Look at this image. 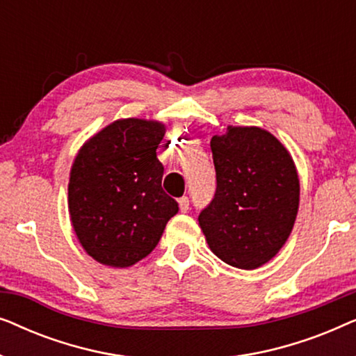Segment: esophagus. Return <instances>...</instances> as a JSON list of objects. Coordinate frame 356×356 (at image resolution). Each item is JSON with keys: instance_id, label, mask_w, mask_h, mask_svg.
<instances>
[{"instance_id": "1", "label": "esophagus", "mask_w": 356, "mask_h": 356, "mask_svg": "<svg viewBox=\"0 0 356 356\" xmlns=\"http://www.w3.org/2000/svg\"><path fill=\"white\" fill-rule=\"evenodd\" d=\"M179 211L181 212H188L189 211V197L188 196H183L179 197Z\"/></svg>"}]
</instances>
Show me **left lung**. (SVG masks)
Instances as JSON below:
<instances>
[{
  "label": "left lung",
  "mask_w": 356,
  "mask_h": 356,
  "mask_svg": "<svg viewBox=\"0 0 356 356\" xmlns=\"http://www.w3.org/2000/svg\"><path fill=\"white\" fill-rule=\"evenodd\" d=\"M217 189L199 213L213 254L238 269H256L274 257L293 228L300 181L293 160L261 128L213 136Z\"/></svg>",
  "instance_id": "8db88e82"
}]
</instances>
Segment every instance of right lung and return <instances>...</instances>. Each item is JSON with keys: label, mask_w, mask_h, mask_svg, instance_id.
<instances>
[{"label": "right lung", "mask_w": 356, "mask_h": 356, "mask_svg": "<svg viewBox=\"0 0 356 356\" xmlns=\"http://www.w3.org/2000/svg\"><path fill=\"white\" fill-rule=\"evenodd\" d=\"M157 121H115L87 140L72 163L67 197L72 227L87 254L129 267L150 254L178 212L162 189Z\"/></svg>", "instance_id": "add662e5"}]
</instances>
